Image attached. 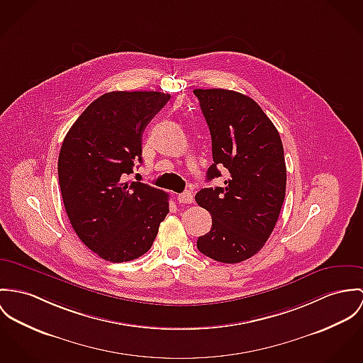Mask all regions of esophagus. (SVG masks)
Segmentation results:
<instances>
[{
  "instance_id": "esophagus-1",
  "label": "esophagus",
  "mask_w": 363,
  "mask_h": 363,
  "mask_svg": "<svg viewBox=\"0 0 363 363\" xmlns=\"http://www.w3.org/2000/svg\"><path fill=\"white\" fill-rule=\"evenodd\" d=\"M193 194L190 193V191H184V193H182V194H179L177 196V201L180 202V203H191L193 202Z\"/></svg>"
}]
</instances>
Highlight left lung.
Listing matches in <instances>:
<instances>
[{"mask_svg":"<svg viewBox=\"0 0 363 363\" xmlns=\"http://www.w3.org/2000/svg\"><path fill=\"white\" fill-rule=\"evenodd\" d=\"M206 119L213 164L206 179L229 172L225 187L199 190L198 205L212 216V228L198 237L199 252L223 264L254 257L276 226L287 170L280 134L250 97L225 89L194 90Z\"/></svg>","mask_w":363,"mask_h":363,"instance_id":"8db88e82","label":"left lung"}]
</instances>
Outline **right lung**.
I'll return each instance as SVG.
<instances>
[{
    "label": "right lung",
    "mask_w": 363,
    "mask_h": 363,
    "mask_svg": "<svg viewBox=\"0 0 363 363\" xmlns=\"http://www.w3.org/2000/svg\"><path fill=\"white\" fill-rule=\"evenodd\" d=\"M170 96L111 91L93 101L64 138L58 177L66 213L79 238L109 262H128L152 245L169 213V196L123 183L143 162L141 137Z\"/></svg>",
    "instance_id": "obj_1"
}]
</instances>
